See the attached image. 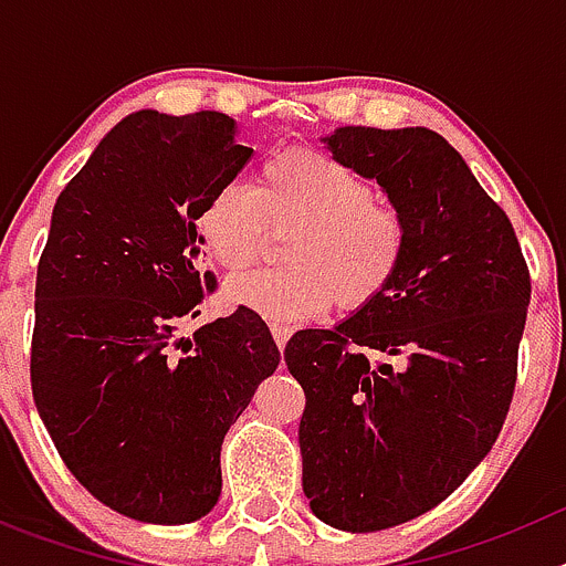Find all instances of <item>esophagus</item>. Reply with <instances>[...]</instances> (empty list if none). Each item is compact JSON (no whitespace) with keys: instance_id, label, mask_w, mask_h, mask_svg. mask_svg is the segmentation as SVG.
I'll return each mask as SVG.
<instances>
[{"instance_id":"1","label":"esophagus","mask_w":566,"mask_h":566,"mask_svg":"<svg viewBox=\"0 0 566 566\" xmlns=\"http://www.w3.org/2000/svg\"><path fill=\"white\" fill-rule=\"evenodd\" d=\"M272 337H274V343H277L280 352H283V348H286V343H289V337H292V328H289V326H277V323H274V326H272Z\"/></svg>"}]
</instances>
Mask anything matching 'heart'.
<instances>
[{
  "label": "heart",
  "mask_w": 566,
  "mask_h": 566,
  "mask_svg": "<svg viewBox=\"0 0 566 566\" xmlns=\"http://www.w3.org/2000/svg\"><path fill=\"white\" fill-rule=\"evenodd\" d=\"M292 232L286 269L227 283V300L277 326H297L337 303L357 312L382 297L408 254V221L374 198L371 184L323 149H283L252 184H223L198 218L203 247L218 266L243 272L269 234Z\"/></svg>",
  "instance_id": "obj_1"
}]
</instances>
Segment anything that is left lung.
Returning <instances> with one entry per match:
<instances>
[{"label": "left lung", "mask_w": 566, "mask_h": 566, "mask_svg": "<svg viewBox=\"0 0 566 566\" xmlns=\"http://www.w3.org/2000/svg\"><path fill=\"white\" fill-rule=\"evenodd\" d=\"M334 158L408 221L394 283L334 328L289 339L312 513L348 533L422 516L468 479L516 388L530 272L513 223L428 127H339Z\"/></svg>", "instance_id": "1"}]
</instances>
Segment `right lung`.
Segmentation results:
<instances>
[{"mask_svg": "<svg viewBox=\"0 0 566 566\" xmlns=\"http://www.w3.org/2000/svg\"><path fill=\"white\" fill-rule=\"evenodd\" d=\"M229 115L138 109L59 195L36 274L30 385L59 457L109 510L189 524L221 444L280 363L252 308L178 337L214 292L198 218L252 158Z\"/></svg>", "mask_w": 566, "mask_h": 566, "instance_id": "right-lung-1", "label": "right lung"}]
</instances>
